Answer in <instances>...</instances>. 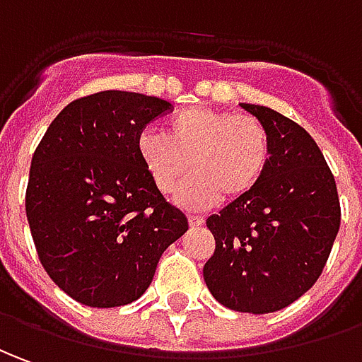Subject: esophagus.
Masks as SVG:
<instances>
[{"label": "esophagus", "instance_id": "obj_1", "mask_svg": "<svg viewBox=\"0 0 362 362\" xmlns=\"http://www.w3.org/2000/svg\"><path fill=\"white\" fill-rule=\"evenodd\" d=\"M187 218H189V224H191L193 228H197V226H203V224H205V218H203V216H199V214H189Z\"/></svg>", "mask_w": 362, "mask_h": 362}]
</instances>
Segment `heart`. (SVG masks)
Segmentation results:
<instances>
[{"label":"heart","instance_id":"b5f03b06","mask_svg":"<svg viewBox=\"0 0 362 362\" xmlns=\"http://www.w3.org/2000/svg\"><path fill=\"white\" fill-rule=\"evenodd\" d=\"M136 146L151 183L163 195L175 193L189 167L195 171L179 193V201L191 209H209L223 197L238 201L250 195L272 157L264 122L206 106H191L171 116L167 136L144 129Z\"/></svg>","mask_w":362,"mask_h":362}]
</instances>
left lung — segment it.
<instances>
[{
    "label": "left lung",
    "mask_w": 362,
    "mask_h": 362,
    "mask_svg": "<svg viewBox=\"0 0 362 362\" xmlns=\"http://www.w3.org/2000/svg\"><path fill=\"white\" fill-rule=\"evenodd\" d=\"M240 106L268 128L272 157L250 195L206 218L216 246L203 276L224 308L272 313L317 281L339 233L341 205L325 157L300 124L268 106Z\"/></svg>",
    "instance_id": "1"
}]
</instances>
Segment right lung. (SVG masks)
I'll list each match as a JSON object with an SVG mask.
<instances>
[{"instance_id":"obj_1","label":"right lung","mask_w":362,"mask_h":362,"mask_svg":"<svg viewBox=\"0 0 362 362\" xmlns=\"http://www.w3.org/2000/svg\"><path fill=\"white\" fill-rule=\"evenodd\" d=\"M171 110L138 92H94L62 108L35 149L25 193L35 248L49 278L82 305L138 300L163 250L189 228L136 146Z\"/></svg>"}]
</instances>
